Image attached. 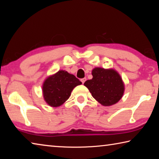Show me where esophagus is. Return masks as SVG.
Segmentation results:
<instances>
[{"instance_id": "obj_1", "label": "esophagus", "mask_w": 159, "mask_h": 159, "mask_svg": "<svg viewBox=\"0 0 159 159\" xmlns=\"http://www.w3.org/2000/svg\"><path fill=\"white\" fill-rule=\"evenodd\" d=\"M80 80H81V82H82V83L83 84V83H84L85 81L86 80V78H83V79H82Z\"/></svg>"}]
</instances>
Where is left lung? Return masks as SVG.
<instances>
[{"instance_id": "left-lung-1", "label": "left lung", "mask_w": 159, "mask_h": 159, "mask_svg": "<svg viewBox=\"0 0 159 159\" xmlns=\"http://www.w3.org/2000/svg\"><path fill=\"white\" fill-rule=\"evenodd\" d=\"M93 79L84 85L92 96L103 106H111L120 100L124 93V83L114 69L96 67L92 71Z\"/></svg>"}]
</instances>
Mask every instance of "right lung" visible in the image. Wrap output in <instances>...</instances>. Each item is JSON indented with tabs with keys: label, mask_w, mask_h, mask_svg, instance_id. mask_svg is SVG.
I'll return each mask as SVG.
<instances>
[{
	"label": "right lung",
	"mask_w": 159,
	"mask_h": 159,
	"mask_svg": "<svg viewBox=\"0 0 159 159\" xmlns=\"http://www.w3.org/2000/svg\"><path fill=\"white\" fill-rule=\"evenodd\" d=\"M82 83L73 74L64 70L48 77L43 84V95L48 105L57 107L64 104L71 91Z\"/></svg>",
	"instance_id": "right-lung-1"
}]
</instances>
